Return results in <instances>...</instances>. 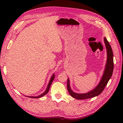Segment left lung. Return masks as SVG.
Masks as SVG:
<instances>
[{
  "mask_svg": "<svg viewBox=\"0 0 123 123\" xmlns=\"http://www.w3.org/2000/svg\"><path fill=\"white\" fill-rule=\"evenodd\" d=\"M104 43L106 46L107 51V60L105 65V69L103 72V75L101 78L100 81L98 84L96 86L95 88L92 90L89 91L87 93H76L72 91L70 85V80L68 78L67 82V89L69 93L73 98L79 100L91 98L97 96L103 92L107 84L109 79L113 74L114 69V60H113V53L111 46L108 41L105 37L104 38Z\"/></svg>",
  "mask_w": 123,
  "mask_h": 123,
  "instance_id": "8db88e82",
  "label": "left lung"
}]
</instances>
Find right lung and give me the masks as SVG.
Masks as SVG:
<instances>
[{"mask_svg":"<svg viewBox=\"0 0 123 123\" xmlns=\"http://www.w3.org/2000/svg\"><path fill=\"white\" fill-rule=\"evenodd\" d=\"M54 78H55L54 74H53L52 75V76H51V77L50 78V80H49V82L48 83V86H47V88L46 89L45 91H44L43 93H42V94H41V95H38V96H26V97H29V98H40L44 96V95H46V94L48 93V92H49V88H50V87H51V85L52 84V82H53V80L54 79Z\"/></svg>","mask_w":123,"mask_h":123,"instance_id":"right-lung-1","label":"right lung"}]
</instances>
